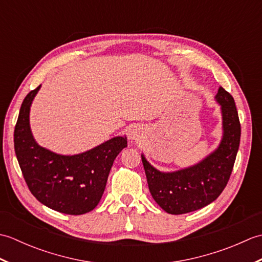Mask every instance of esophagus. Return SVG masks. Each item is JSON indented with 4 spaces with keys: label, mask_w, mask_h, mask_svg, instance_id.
Instances as JSON below:
<instances>
[{
    "label": "esophagus",
    "mask_w": 262,
    "mask_h": 262,
    "mask_svg": "<svg viewBox=\"0 0 262 262\" xmlns=\"http://www.w3.org/2000/svg\"><path fill=\"white\" fill-rule=\"evenodd\" d=\"M143 137H144V130L140 126L132 127V129L129 130V133H128V140H130L132 142L141 141Z\"/></svg>",
    "instance_id": "esophagus-1"
}]
</instances>
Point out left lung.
I'll return each instance as SVG.
<instances>
[{
    "instance_id": "8db88e82",
    "label": "left lung",
    "mask_w": 262,
    "mask_h": 262,
    "mask_svg": "<svg viewBox=\"0 0 262 262\" xmlns=\"http://www.w3.org/2000/svg\"><path fill=\"white\" fill-rule=\"evenodd\" d=\"M221 105L223 136L220 145L197 164L162 172L142 154L148 189L161 208L172 215L187 214L213 203L227 185L238 151L241 125L234 99L220 86L215 96Z\"/></svg>"
}]
</instances>
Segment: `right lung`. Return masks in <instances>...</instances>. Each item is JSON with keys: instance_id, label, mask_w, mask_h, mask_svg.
Masks as SVG:
<instances>
[{"instance_id": "1", "label": "right lung", "mask_w": 262, "mask_h": 262, "mask_svg": "<svg viewBox=\"0 0 262 262\" xmlns=\"http://www.w3.org/2000/svg\"><path fill=\"white\" fill-rule=\"evenodd\" d=\"M39 85L27 94L14 128V151L28 188L39 202L59 213L82 215L97 207L114 161L127 146L116 136L86 152L54 153L39 145L30 128V107Z\"/></svg>"}]
</instances>
